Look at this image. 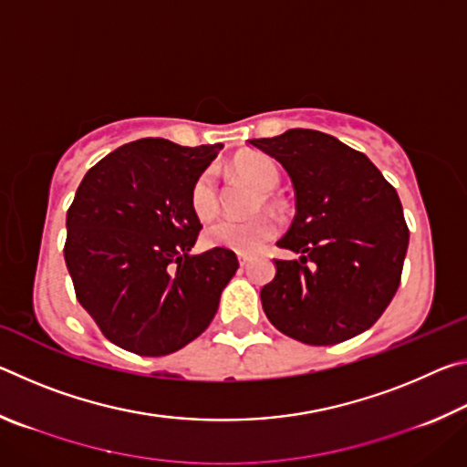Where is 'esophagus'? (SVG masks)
<instances>
[{"instance_id": "34e87169", "label": "esophagus", "mask_w": 467, "mask_h": 467, "mask_svg": "<svg viewBox=\"0 0 467 467\" xmlns=\"http://www.w3.org/2000/svg\"><path fill=\"white\" fill-rule=\"evenodd\" d=\"M251 262V255H243V253H239V264L241 265H249Z\"/></svg>"}]
</instances>
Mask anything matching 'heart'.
Instances as JSON below:
<instances>
[{
	"label": "heart",
	"mask_w": 467,
	"mask_h": 467,
	"mask_svg": "<svg viewBox=\"0 0 467 467\" xmlns=\"http://www.w3.org/2000/svg\"><path fill=\"white\" fill-rule=\"evenodd\" d=\"M231 169L236 177L257 192H262V200L257 202V212L272 202V192L280 185V169L270 156L259 152H247L236 156ZM189 205L193 214L208 223L214 218L220 210V192L218 181L212 171H202L193 179L192 189H189ZM278 234V223L272 216H257L251 220H233L224 218L218 220L212 226L205 228V244L210 247L228 249L243 255H255L262 251L274 236Z\"/></svg>",
	"instance_id": "1"
}]
</instances>
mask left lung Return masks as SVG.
Segmentation results:
<instances>
[{
    "label": "left lung",
    "mask_w": 467,
    "mask_h": 467,
    "mask_svg": "<svg viewBox=\"0 0 467 467\" xmlns=\"http://www.w3.org/2000/svg\"><path fill=\"white\" fill-rule=\"evenodd\" d=\"M292 179L296 216L262 305L275 329L311 346L346 342L381 317L400 286L410 231L401 202L368 158L334 136L288 130L251 140Z\"/></svg>",
    "instance_id": "obj_1"
}]
</instances>
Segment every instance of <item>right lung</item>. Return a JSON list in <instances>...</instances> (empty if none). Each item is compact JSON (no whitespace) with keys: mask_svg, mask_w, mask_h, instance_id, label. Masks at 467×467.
<instances>
[{"mask_svg":"<svg viewBox=\"0 0 467 467\" xmlns=\"http://www.w3.org/2000/svg\"><path fill=\"white\" fill-rule=\"evenodd\" d=\"M218 150L144 138L102 158L78 187L66 265L80 305L123 350L164 357L193 342L239 267L228 249L189 255L202 231L189 189Z\"/></svg>","mask_w":467,"mask_h":467,"instance_id":"1","label":"right lung"}]
</instances>
